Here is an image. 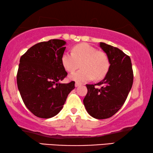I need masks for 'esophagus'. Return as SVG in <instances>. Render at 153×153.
I'll return each mask as SVG.
<instances>
[{"label":"esophagus","instance_id":"34e87169","mask_svg":"<svg viewBox=\"0 0 153 153\" xmlns=\"http://www.w3.org/2000/svg\"><path fill=\"white\" fill-rule=\"evenodd\" d=\"M81 85V84L80 83H78V82L75 83V86H76V87H79V85Z\"/></svg>","mask_w":153,"mask_h":153}]
</instances>
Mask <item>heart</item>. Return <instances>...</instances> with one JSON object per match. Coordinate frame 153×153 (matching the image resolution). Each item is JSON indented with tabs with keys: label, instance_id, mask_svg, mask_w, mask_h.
Here are the masks:
<instances>
[{
	"label": "heart",
	"instance_id": "b5f03b06",
	"mask_svg": "<svg viewBox=\"0 0 153 153\" xmlns=\"http://www.w3.org/2000/svg\"><path fill=\"white\" fill-rule=\"evenodd\" d=\"M62 65L67 72H73L81 66V70L72 73L70 79L83 83L103 79L109 68V61L104 52L87 43L79 44L72 48V53L65 52L61 57Z\"/></svg>",
	"mask_w": 153,
	"mask_h": 153
}]
</instances>
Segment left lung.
Segmentation results:
<instances>
[{
    "label": "left lung",
    "mask_w": 153,
    "mask_h": 153,
    "mask_svg": "<svg viewBox=\"0 0 153 153\" xmlns=\"http://www.w3.org/2000/svg\"><path fill=\"white\" fill-rule=\"evenodd\" d=\"M108 56L110 66L103 80L97 84H86L88 93L83 104L93 118L106 119L122 107L133 84V70L129 56L118 48L100 42ZM97 85L100 86L98 89Z\"/></svg>",
    "instance_id": "obj_1"
}]
</instances>
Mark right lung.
Listing matches in <instances>:
<instances>
[{
    "instance_id": "1",
    "label": "right lung",
    "mask_w": 153,
    "mask_h": 153,
    "mask_svg": "<svg viewBox=\"0 0 153 153\" xmlns=\"http://www.w3.org/2000/svg\"><path fill=\"white\" fill-rule=\"evenodd\" d=\"M65 42L53 39L28 49L20 58L16 82L23 102L35 116L49 118L60 112L74 81L61 83L68 72L61 62Z\"/></svg>"
}]
</instances>
